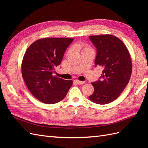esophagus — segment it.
Segmentation results:
<instances>
[{
    "instance_id": "esophagus-1",
    "label": "esophagus",
    "mask_w": 148,
    "mask_h": 148,
    "mask_svg": "<svg viewBox=\"0 0 148 148\" xmlns=\"http://www.w3.org/2000/svg\"><path fill=\"white\" fill-rule=\"evenodd\" d=\"M75 82L77 83L78 84H83L85 83L84 82H81V81H79V80H75Z\"/></svg>"
}]
</instances>
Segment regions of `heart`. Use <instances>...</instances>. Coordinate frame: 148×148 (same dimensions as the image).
<instances>
[{"label":"heart","instance_id":"b5f03b06","mask_svg":"<svg viewBox=\"0 0 148 148\" xmlns=\"http://www.w3.org/2000/svg\"><path fill=\"white\" fill-rule=\"evenodd\" d=\"M77 47H79V48H80V49H82V50H83V52L91 50V49L90 48L88 47V46H85L84 44H79V45L77 46ZM71 52V49H70L69 51V52Z\"/></svg>","mask_w":148,"mask_h":148}]
</instances>
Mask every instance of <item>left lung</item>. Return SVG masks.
I'll return each instance as SVG.
<instances>
[{"instance_id":"1","label":"left lung","mask_w":148,"mask_h":148,"mask_svg":"<svg viewBox=\"0 0 148 148\" xmlns=\"http://www.w3.org/2000/svg\"><path fill=\"white\" fill-rule=\"evenodd\" d=\"M97 53L95 66L103 69L97 81L92 83L95 91L89 99L98 104L114 101L122 92L131 77L132 63L124 43L112 35L90 36Z\"/></svg>"}]
</instances>
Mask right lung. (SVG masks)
Instances as JSON below:
<instances>
[{
  "instance_id": "obj_1",
  "label": "right lung",
  "mask_w": 148,
  "mask_h": 148,
  "mask_svg": "<svg viewBox=\"0 0 148 148\" xmlns=\"http://www.w3.org/2000/svg\"><path fill=\"white\" fill-rule=\"evenodd\" d=\"M73 41V38H43L26 50L22 62V77L29 91L41 102L47 104L60 102L72 86L71 80L52 74Z\"/></svg>"
}]
</instances>
